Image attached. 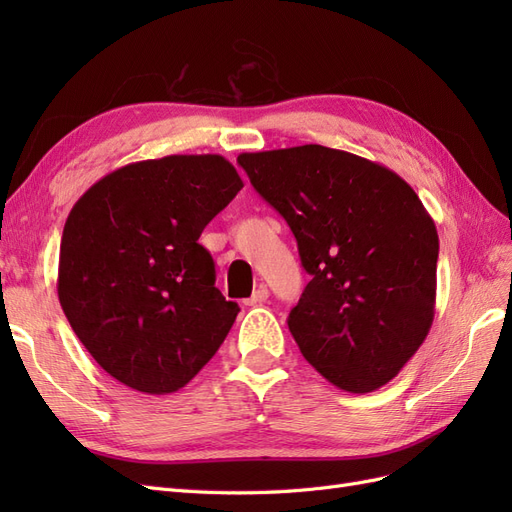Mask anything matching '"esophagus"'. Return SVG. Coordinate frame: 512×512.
<instances>
[{
    "label": "esophagus",
    "instance_id": "obj_1",
    "mask_svg": "<svg viewBox=\"0 0 512 512\" xmlns=\"http://www.w3.org/2000/svg\"><path fill=\"white\" fill-rule=\"evenodd\" d=\"M267 299H269V288L260 284V286L254 290L252 297H250V299H245L243 303H245V305H250V307H254V305H262V303H265Z\"/></svg>",
    "mask_w": 512,
    "mask_h": 512
}]
</instances>
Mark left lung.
<instances>
[{
	"instance_id": "obj_1",
	"label": "left lung",
	"mask_w": 512,
	"mask_h": 512,
	"mask_svg": "<svg viewBox=\"0 0 512 512\" xmlns=\"http://www.w3.org/2000/svg\"><path fill=\"white\" fill-rule=\"evenodd\" d=\"M237 162L288 222L312 275L288 316L305 361L342 391L380 389L433 322L440 243L421 198L386 166L322 145Z\"/></svg>"
}]
</instances>
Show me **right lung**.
I'll use <instances>...</instances> for the list:
<instances>
[{
	"instance_id": "right-lung-1",
	"label": "right lung",
	"mask_w": 512,
	"mask_h": 512,
	"mask_svg": "<svg viewBox=\"0 0 512 512\" xmlns=\"http://www.w3.org/2000/svg\"><path fill=\"white\" fill-rule=\"evenodd\" d=\"M243 181L226 158L166 156L121 166L76 200L57 294L98 365L149 395L175 393L218 352L239 314L198 243Z\"/></svg>"
}]
</instances>
